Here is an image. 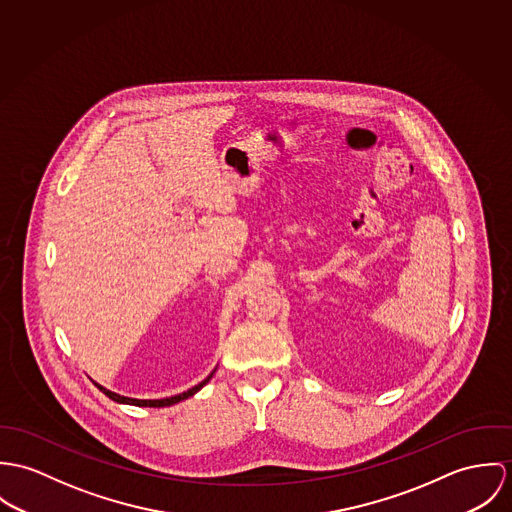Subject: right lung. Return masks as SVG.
Listing matches in <instances>:
<instances>
[{"label":"right lung","mask_w":512,"mask_h":512,"mask_svg":"<svg viewBox=\"0 0 512 512\" xmlns=\"http://www.w3.org/2000/svg\"><path fill=\"white\" fill-rule=\"evenodd\" d=\"M214 373H216V369L202 381V383H198L196 387H192V389H188L186 393H180V395H174V397L167 398H155V400H145V398H129L123 397V395H117V393H112V391H108L106 387H102V385H98L96 383V387L106 395V397L112 398L115 402H119V404H133V406H149V408H159V406H171V404H176V402H180V400H184V398L192 397V395H196L212 377H214Z\"/></svg>","instance_id":"add662e5"}]
</instances>
